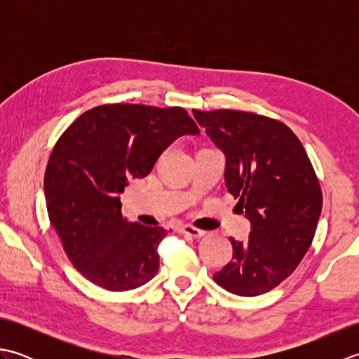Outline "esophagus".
<instances>
[{
	"label": "esophagus",
	"instance_id": "34e87169",
	"mask_svg": "<svg viewBox=\"0 0 359 359\" xmlns=\"http://www.w3.org/2000/svg\"><path fill=\"white\" fill-rule=\"evenodd\" d=\"M179 231L191 236V238H196V239H199V238H202V236H205V231L199 230V228H194L191 225H182L179 228Z\"/></svg>",
	"mask_w": 359,
	"mask_h": 359
}]
</instances>
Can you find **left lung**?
<instances>
[{
	"instance_id": "8db88e82",
	"label": "left lung",
	"mask_w": 359,
	"mask_h": 359,
	"mask_svg": "<svg viewBox=\"0 0 359 359\" xmlns=\"http://www.w3.org/2000/svg\"><path fill=\"white\" fill-rule=\"evenodd\" d=\"M225 156V185L251 231L234 241L233 259L215 280L230 293L259 296L278 287L307 253L323 210V193L306 149L292 129L242 111H193Z\"/></svg>"
}]
</instances>
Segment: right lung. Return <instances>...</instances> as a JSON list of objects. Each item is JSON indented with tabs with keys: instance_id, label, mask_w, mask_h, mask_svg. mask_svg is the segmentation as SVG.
<instances>
[{
	"instance_id": "add662e5",
	"label": "right lung",
	"mask_w": 359,
	"mask_h": 359,
	"mask_svg": "<svg viewBox=\"0 0 359 359\" xmlns=\"http://www.w3.org/2000/svg\"><path fill=\"white\" fill-rule=\"evenodd\" d=\"M199 133L182 108L104 104L60 137L44 174L46 205L67 257L88 280L126 292L156 276L166 230L129 222L118 194L128 179L147 177L174 140Z\"/></svg>"
}]
</instances>
